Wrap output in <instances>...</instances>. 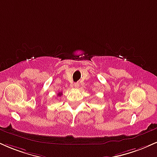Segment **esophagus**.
Instances as JSON below:
<instances>
[{"label":"esophagus","instance_id":"obj_1","mask_svg":"<svg viewBox=\"0 0 157 157\" xmlns=\"http://www.w3.org/2000/svg\"><path fill=\"white\" fill-rule=\"evenodd\" d=\"M80 87V83L79 82H75V88H78Z\"/></svg>","mask_w":157,"mask_h":157}]
</instances>
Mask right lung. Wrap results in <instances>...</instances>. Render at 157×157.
Returning <instances> with one entry per match:
<instances>
[{
  "mask_svg": "<svg viewBox=\"0 0 157 157\" xmlns=\"http://www.w3.org/2000/svg\"><path fill=\"white\" fill-rule=\"evenodd\" d=\"M61 95H62V93H58V97H60V96H61Z\"/></svg>",
  "mask_w": 157,
  "mask_h": 157,
  "instance_id": "obj_1",
  "label": "right lung"
}]
</instances>
